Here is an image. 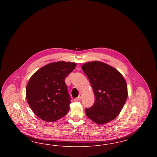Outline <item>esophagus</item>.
<instances>
[{
  "instance_id": "1",
  "label": "esophagus",
  "mask_w": 157,
  "mask_h": 157,
  "mask_svg": "<svg viewBox=\"0 0 157 157\" xmlns=\"http://www.w3.org/2000/svg\"><path fill=\"white\" fill-rule=\"evenodd\" d=\"M81 98H82V94H80L79 95L78 97L76 98L75 99V100H76H76H77V101H79V100H80Z\"/></svg>"
}]
</instances>
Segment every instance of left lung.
<instances>
[{"label":"left lung","instance_id":"1","mask_svg":"<svg viewBox=\"0 0 157 157\" xmlns=\"http://www.w3.org/2000/svg\"><path fill=\"white\" fill-rule=\"evenodd\" d=\"M82 69L89 79L95 98L93 106L85 109L86 116L98 125L112 121L127 101L125 79L115 67L100 61L86 62Z\"/></svg>","mask_w":157,"mask_h":157}]
</instances>
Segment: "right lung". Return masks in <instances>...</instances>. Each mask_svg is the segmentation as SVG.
Returning <instances> with one entry per match:
<instances>
[{
  "mask_svg": "<svg viewBox=\"0 0 157 157\" xmlns=\"http://www.w3.org/2000/svg\"><path fill=\"white\" fill-rule=\"evenodd\" d=\"M76 67L75 62H52L30 77L26 85V97L38 118L51 122L67 115L71 102L65 79Z\"/></svg>",
  "mask_w": 157,
  "mask_h": 157,
  "instance_id": "right-lung-1",
  "label": "right lung"
}]
</instances>
